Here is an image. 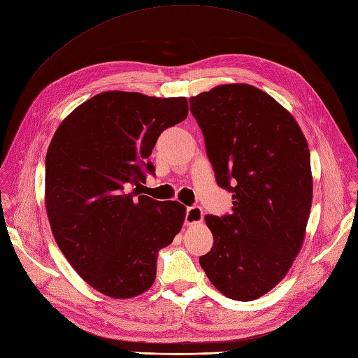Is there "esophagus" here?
<instances>
[{
  "instance_id": "esophagus-1",
  "label": "esophagus",
  "mask_w": 358,
  "mask_h": 358,
  "mask_svg": "<svg viewBox=\"0 0 358 358\" xmlns=\"http://www.w3.org/2000/svg\"><path fill=\"white\" fill-rule=\"evenodd\" d=\"M203 217H204L203 208L198 207V206L189 207V208L186 210V224H187V225H194V224L203 222Z\"/></svg>"
}]
</instances>
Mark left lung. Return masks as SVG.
<instances>
[{
    "label": "left lung",
    "instance_id": "obj_1",
    "mask_svg": "<svg viewBox=\"0 0 358 358\" xmlns=\"http://www.w3.org/2000/svg\"><path fill=\"white\" fill-rule=\"evenodd\" d=\"M230 215L206 216L213 234L199 264L236 301L263 296L286 277L304 242L313 198L310 151L298 122L266 92L221 85L189 99Z\"/></svg>",
    "mask_w": 358,
    "mask_h": 358
}]
</instances>
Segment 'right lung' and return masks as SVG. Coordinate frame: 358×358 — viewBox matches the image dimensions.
Instances as JSON below:
<instances>
[{"mask_svg":"<svg viewBox=\"0 0 358 358\" xmlns=\"http://www.w3.org/2000/svg\"><path fill=\"white\" fill-rule=\"evenodd\" d=\"M187 112L185 96L108 90L54 133L45 160L51 231L71 266L103 295L127 299L148 290L159 251L181 230L186 207L141 195L139 187L154 173L150 155L160 133Z\"/></svg>","mask_w":358,"mask_h":358,"instance_id":"right-lung-1","label":"right lung"}]
</instances>
